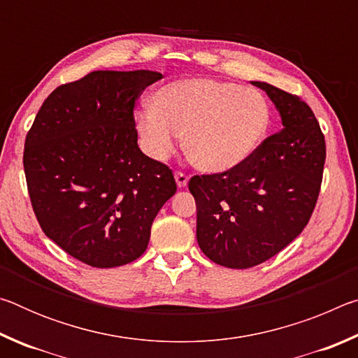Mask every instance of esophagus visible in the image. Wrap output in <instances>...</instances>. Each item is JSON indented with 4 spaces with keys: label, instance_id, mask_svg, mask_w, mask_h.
Segmentation results:
<instances>
[{
    "label": "esophagus",
    "instance_id": "esophagus-1",
    "mask_svg": "<svg viewBox=\"0 0 358 358\" xmlns=\"http://www.w3.org/2000/svg\"><path fill=\"white\" fill-rule=\"evenodd\" d=\"M187 180H189V177L185 172H175V181H177L178 187H185L187 185Z\"/></svg>",
    "mask_w": 358,
    "mask_h": 358
}]
</instances>
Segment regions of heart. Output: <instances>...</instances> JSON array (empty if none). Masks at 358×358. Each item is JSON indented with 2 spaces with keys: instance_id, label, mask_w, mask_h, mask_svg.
Returning a JSON list of instances; mask_svg holds the SVG:
<instances>
[{
  "instance_id": "heart-1",
  "label": "heart",
  "mask_w": 358,
  "mask_h": 358,
  "mask_svg": "<svg viewBox=\"0 0 358 358\" xmlns=\"http://www.w3.org/2000/svg\"><path fill=\"white\" fill-rule=\"evenodd\" d=\"M270 123L271 112L262 93L213 78L164 85L153 94L151 106L136 113L137 131L150 156L166 159L186 132L191 162L210 173L245 164L265 141Z\"/></svg>"
}]
</instances>
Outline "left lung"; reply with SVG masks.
<instances>
[{
    "instance_id": "1",
    "label": "left lung",
    "mask_w": 358,
    "mask_h": 358,
    "mask_svg": "<svg viewBox=\"0 0 358 358\" xmlns=\"http://www.w3.org/2000/svg\"><path fill=\"white\" fill-rule=\"evenodd\" d=\"M251 83L276 106L282 129L234 171L189 180L197 243L227 268L262 264L299 237L316 207L325 164V138L310 106L270 83Z\"/></svg>"
}]
</instances>
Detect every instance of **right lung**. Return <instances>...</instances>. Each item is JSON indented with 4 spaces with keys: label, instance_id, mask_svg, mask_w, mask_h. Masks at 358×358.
Instances as JSON below:
<instances>
[{
    "label": "right lung",
    "instance_id": "obj_1",
    "mask_svg": "<svg viewBox=\"0 0 358 358\" xmlns=\"http://www.w3.org/2000/svg\"><path fill=\"white\" fill-rule=\"evenodd\" d=\"M155 71H94L53 90L23 151L41 229L96 268L141 257L153 220L177 192L166 164L137 145L136 101L161 80Z\"/></svg>",
    "mask_w": 358,
    "mask_h": 358
}]
</instances>
